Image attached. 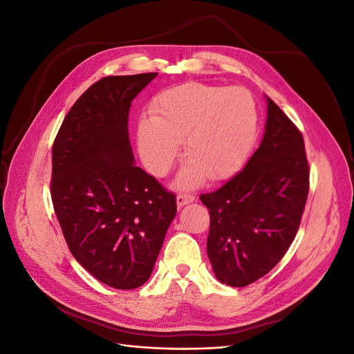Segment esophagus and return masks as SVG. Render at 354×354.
<instances>
[{
    "label": "esophagus",
    "mask_w": 354,
    "mask_h": 354,
    "mask_svg": "<svg viewBox=\"0 0 354 354\" xmlns=\"http://www.w3.org/2000/svg\"><path fill=\"white\" fill-rule=\"evenodd\" d=\"M194 201H195V196H194V195H189V194H180V195L177 196V207H178V208H181V207L187 205V203H192Z\"/></svg>",
    "instance_id": "34e87169"
}]
</instances>
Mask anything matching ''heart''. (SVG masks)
I'll return each instance as SVG.
<instances>
[{"instance_id":"b5f03b06","label":"heart","mask_w":354,"mask_h":354,"mask_svg":"<svg viewBox=\"0 0 354 354\" xmlns=\"http://www.w3.org/2000/svg\"><path fill=\"white\" fill-rule=\"evenodd\" d=\"M152 118L138 124V151L151 173L162 176L185 142L190 159L176 186L196 187L205 178L230 177L243 165L259 131V112L251 93L241 87L186 82L159 93Z\"/></svg>"}]
</instances>
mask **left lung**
I'll return each mask as SVG.
<instances>
[{
  "mask_svg": "<svg viewBox=\"0 0 354 354\" xmlns=\"http://www.w3.org/2000/svg\"><path fill=\"white\" fill-rule=\"evenodd\" d=\"M264 136L245 168L201 195L209 211L208 259L216 277L246 286L269 273L291 246L308 195L303 136L272 99Z\"/></svg>",
  "mask_w": 354,
  "mask_h": 354,
  "instance_id": "1",
  "label": "left lung"
}]
</instances>
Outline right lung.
<instances>
[{"instance_id": "obj_1", "label": "right lung", "mask_w": 354, "mask_h": 354, "mask_svg": "<svg viewBox=\"0 0 354 354\" xmlns=\"http://www.w3.org/2000/svg\"><path fill=\"white\" fill-rule=\"evenodd\" d=\"M153 73L106 77L63 120L53 145L51 199L72 255L116 289L142 286L174 220L176 196L134 162L131 102Z\"/></svg>"}]
</instances>
